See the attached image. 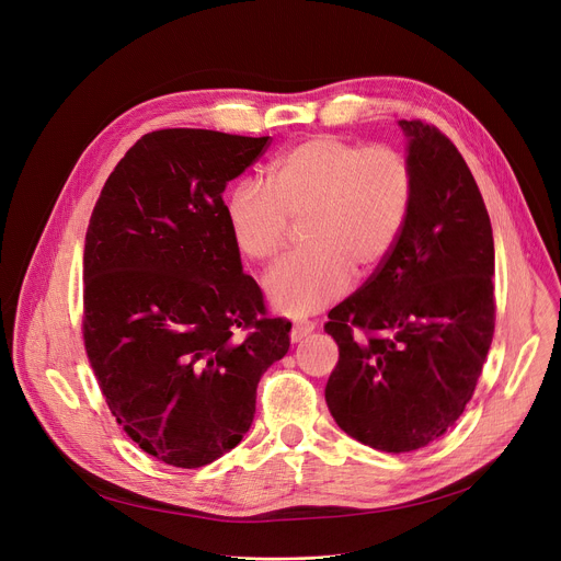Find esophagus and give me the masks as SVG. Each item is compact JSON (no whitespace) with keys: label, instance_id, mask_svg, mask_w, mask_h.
Masks as SVG:
<instances>
[{"label":"esophagus","instance_id":"1","mask_svg":"<svg viewBox=\"0 0 561 561\" xmlns=\"http://www.w3.org/2000/svg\"><path fill=\"white\" fill-rule=\"evenodd\" d=\"M313 322L311 320H296L293 322V330H290V341L293 343H298V341H302L305 336H309L311 332H313Z\"/></svg>","mask_w":561,"mask_h":561}]
</instances>
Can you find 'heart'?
Here are the masks:
<instances>
[{
  "label": "heart",
  "mask_w": 561,
  "mask_h": 561,
  "mask_svg": "<svg viewBox=\"0 0 561 561\" xmlns=\"http://www.w3.org/2000/svg\"><path fill=\"white\" fill-rule=\"evenodd\" d=\"M414 165L387 142L364 145L332 134L309 136L265 172V186L236 184L225 199L231 241L245 259L273 261L291 222H302L300 254L265 275V296L286 316H307L339 300L357 277L393 252L414 199Z\"/></svg>",
  "instance_id": "obj_1"
}]
</instances>
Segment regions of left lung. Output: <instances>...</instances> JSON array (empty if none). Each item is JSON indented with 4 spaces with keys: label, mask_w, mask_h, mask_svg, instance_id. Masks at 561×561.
I'll return each instance as SVG.
<instances>
[{
    "label": "left lung",
    "mask_w": 561,
    "mask_h": 561,
    "mask_svg": "<svg viewBox=\"0 0 561 561\" xmlns=\"http://www.w3.org/2000/svg\"><path fill=\"white\" fill-rule=\"evenodd\" d=\"M414 199L389 259L330 311L339 364L325 400L339 427L381 453L444 436L478 387L495 328L493 231L453 140L400 121Z\"/></svg>",
    "instance_id": "obj_1"
}]
</instances>
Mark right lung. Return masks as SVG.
<instances>
[{"mask_svg": "<svg viewBox=\"0 0 561 561\" xmlns=\"http://www.w3.org/2000/svg\"><path fill=\"white\" fill-rule=\"evenodd\" d=\"M273 142L211 129L136 140L95 202L81 334L113 419L138 448L199 468L250 430L261 375L290 345L243 275L222 191Z\"/></svg>", "mask_w": 561, "mask_h": 561, "instance_id": "obj_1", "label": "right lung"}]
</instances>
